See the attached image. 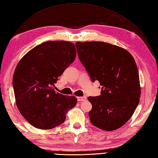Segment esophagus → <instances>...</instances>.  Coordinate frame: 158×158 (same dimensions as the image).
I'll use <instances>...</instances> for the list:
<instances>
[{
	"instance_id": "34e87169",
	"label": "esophagus",
	"mask_w": 158,
	"mask_h": 158,
	"mask_svg": "<svg viewBox=\"0 0 158 158\" xmlns=\"http://www.w3.org/2000/svg\"><path fill=\"white\" fill-rule=\"evenodd\" d=\"M77 98L78 101H85V100H86L87 99L86 96H81V97L79 96V97H77Z\"/></svg>"
}]
</instances>
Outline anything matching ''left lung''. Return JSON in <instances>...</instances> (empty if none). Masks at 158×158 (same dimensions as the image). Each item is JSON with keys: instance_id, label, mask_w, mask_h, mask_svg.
I'll list each match as a JSON object with an SVG mask.
<instances>
[{"instance_id": "left-lung-1", "label": "left lung", "mask_w": 158, "mask_h": 158, "mask_svg": "<svg viewBox=\"0 0 158 158\" xmlns=\"http://www.w3.org/2000/svg\"><path fill=\"white\" fill-rule=\"evenodd\" d=\"M78 57L92 82L98 81L101 94L89 96V120L98 128L113 131L132 116L140 97L139 70L125 49L102 41L77 42Z\"/></svg>"}]
</instances>
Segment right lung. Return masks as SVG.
Segmentation results:
<instances>
[{
	"instance_id": "1",
	"label": "right lung",
	"mask_w": 158,
	"mask_h": 158,
	"mask_svg": "<svg viewBox=\"0 0 158 158\" xmlns=\"http://www.w3.org/2000/svg\"><path fill=\"white\" fill-rule=\"evenodd\" d=\"M76 54L73 43L47 41L30 50L17 65L13 77L16 105L36 128L50 130L60 125L77 105L75 96H66L53 88Z\"/></svg>"
}]
</instances>
